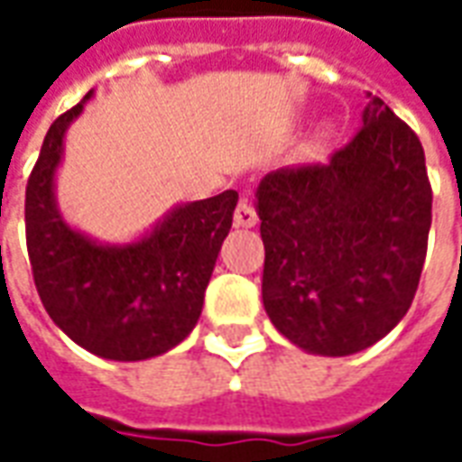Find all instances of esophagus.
<instances>
[{"label": "esophagus", "mask_w": 462, "mask_h": 462, "mask_svg": "<svg viewBox=\"0 0 462 462\" xmlns=\"http://www.w3.org/2000/svg\"><path fill=\"white\" fill-rule=\"evenodd\" d=\"M257 212L252 208L250 200H240V205L235 208V225L237 227H254L257 225Z\"/></svg>", "instance_id": "1"}]
</instances>
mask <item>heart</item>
<instances>
[{"mask_svg":"<svg viewBox=\"0 0 462 462\" xmlns=\"http://www.w3.org/2000/svg\"><path fill=\"white\" fill-rule=\"evenodd\" d=\"M327 141H329V128H321V131L314 135V141H311V151H319Z\"/></svg>","mask_w":462,"mask_h":462,"instance_id":"1","label":"heart"}]
</instances>
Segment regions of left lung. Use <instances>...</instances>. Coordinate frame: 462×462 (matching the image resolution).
<instances>
[{"instance_id": "8db88e82", "label": "left lung", "mask_w": 462, "mask_h": 462, "mask_svg": "<svg viewBox=\"0 0 462 462\" xmlns=\"http://www.w3.org/2000/svg\"><path fill=\"white\" fill-rule=\"evenodd\" d=\"M361 131L327 165L267 172L254 192L262 301L282 337L351 356L406 317L426 262L430 182L418 135L366 94Z\"/></svg>"}]
</instances>
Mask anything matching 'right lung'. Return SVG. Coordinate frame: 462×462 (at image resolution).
<instances>
[{"label": "right lung", "instance_id": "1", "mask_svg": "<svg viewBox=\"0 0 462 462\" xmlns=\"http://www.w3.org/2000/svg\"><path fill=\"white\" fill-rule=\"evenodd\" d=\"M91 96L51 123L29 175V262L44 310L69 339L101 358L145 361L195 329L237 192L180 202L131 242H101L76 230L59 210L56 172L66 131Z\"/></svg>", "mask_w": 462, "mask_h": 462}]
</instances>
